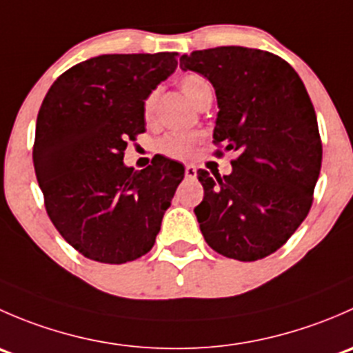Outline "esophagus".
<instances>
[{
  "instance_id": "esophagus-1",
  "label": "esophagus",
  "mask_w": 353,
  "mask_h": 353,
  "mask_svg": "<svg viewBox=\"0 0 353 353\" xmlns=\"http://www.w3.org/2000/svg\"><path fill=\"white\" fill-rule=\"evenodd\" d=\"M184 174H186L188 179H196V167L186 165V169H184Z\"/></svg>"
}]
</instances>
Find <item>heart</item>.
<instances>
[{
	"label": "heart",
	"mask_w": 353,
	"mask_h": 353,
	"mask_svg": "<svg viewBox=\"0 0 353 353\" xmlns=\"http://www.w3.org/2000/svg\"><path fill=\"white\" fill-rule=\"evenodd\" d=\"M179 85L181 90L184 92V95H186L191 101V104L196 105V108L203 104V101L212 97V87H210V83L196 73H190L186 74V77L181 78ZM159 88H154V90L145 97L143 117L147 123H154L157 114V104H159ZM199 141H201V134L198 133H172L167 134V137H163L162 140H160L159 150L162 152L163 155L183 160L191 157Z\"/></svg>",
	"instance_id": "1"
}]
</instances>
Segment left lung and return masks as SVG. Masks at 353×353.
<instances>
[{
    "mask_svg": "<svg viewBox=\"0 0 353 353\" xmlns=\"http://www.w3.org/2000/svg\"><path fill=\"white\" fill-rule=\"evenodd\" d=\"M183 70L215 88L213 141L237 152L229 176L198 170L205 196L194 208L213 251L256 261L304 222L321 170L314 108L295 70L261 49L223 46L181 56Z\"/></svg>",
    "mask_w": 353,
    "mask_h": 353,
    "instance_id": "obj_1",
    "label": "left lung"
}]
</instances>
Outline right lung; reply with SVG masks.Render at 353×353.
Returning a JSON list of instances; mask_svg holds the SVG:
<instances>
[{"label":"right lung","instance_id":"1","mask_svg":"<svg viewBox=\"0 0 353 353\" xmlns=\"http://www.w3.org/2000/svg\"><path fill=\"white\" fill-rule=\"evenodd\" d=\"M176 56H97L65 71L46 94L35 176L51 222L85 258L121 265L154 248L184 165L159 155L134 170L123 157L128 140L145 131V97L174 73Z\"/></svg>","mask_w":353,"mask_h":353}]
</instances>
